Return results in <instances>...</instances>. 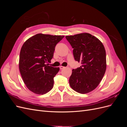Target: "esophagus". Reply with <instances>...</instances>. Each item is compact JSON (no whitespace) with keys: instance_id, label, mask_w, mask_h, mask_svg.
I'll return each instance as SVG.
<instances>
[{"instance_id":"obj_1","label":"esophagus","mask_w":127,"mask_h":127,"mask_svg":"<svg viewBox=\"0 0 127 127\" xmlns=\"http://www.w3.org/2000/svg\"><path fill=\"white\" fill-rule=\"evenodd\" d=\"M64 68H65V67H64V66H60V69H64Z\"/></svg>"}]
</instances>
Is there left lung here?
I'll return each mask as SVG.
<instances>
[{
  "instance_id": "8db88e82",
  "label": "left lung",
  "mask_w": 127,
  "mask_h": 127,
  "mask_svg": "<svg viewBox=\"0 0 127 127\" xmlns=\"http://www.w3.org/2000/svg\"><path fill=\"white\" fill-rule=\"evenodd\" d=\"M73 49L76 61L82 66L73 69L69 80L72 89L80 94H86L97 87L106 68V52L97 37L87 33L66 36Z\"/></svg>"
}]
</instances>
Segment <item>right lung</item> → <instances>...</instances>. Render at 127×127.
I'll return each mask as SVG.
<instances>
[{
    "label": "right lung",
    "instance_id": "add662e5",
    "mask_svg": "<svg viewBox=\"0 0 127 127\" xmlns=\"http://www.w3.org/2000/svg\"><path fill=\"white\" fill-rule=\"evenodd\" d=\"M64 36L39 33L22 45L19 69L26 86L33 93L43 95L53 88V78L60 69L47 64L51 62L56 44Z\"/></svg>",
    "mask_w": 127,
    "mask_h": 127
}]
</instances>
